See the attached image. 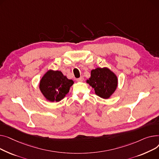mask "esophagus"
Here are the masks:
<instances>
[{"label": "esophagus", "mask_w": 159, "mask_h": 159, "mask_svg": "<svg viewBox=\"0 0 159 159\" xmlns=\"http://www.w3.org/2000/svg\"><path fill=\"white\" fill-rule=\"evenodd\" d=\"M83 80H84V78H83V76H81L80 78H79L76 79V80H77L78 81H83Z\"/></svg>", "instance_id": "1"}]
</instances>
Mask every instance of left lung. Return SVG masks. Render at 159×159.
Instances as JSON below:
<instances>
[{
    "label": "left lung",
    "mask_w": 159,
    "mask_h": 159,
    "mask_svg": "<svg viewBox=\"0 0 159 159\" xmlns=\"http://www.w3.org/2000/svg\"><path fill=\"white\" fill-rule=\"evenodd\" d=\"M94 89L99 97L108 99L113 94L117 86V78L108 68H97L91 71V77L87 81Z\"/></svg>",
    "instance_id": "1"
}]
</instances>
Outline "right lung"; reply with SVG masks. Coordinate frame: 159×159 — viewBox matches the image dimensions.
Returning <instances> with one entry per match:
<instances>
[{"label": "right lung", "mask_w": 159, "mask_h": 159, "mask_svg": "<svg viewBox=\"0 0 159 159\" xmlns=\"http://www.w3.org/2000/svg\"><path fill=\"white\" fill-rule=\"evenodd\" d=\"M74 81L63 76L61 71L49 70L42 78L40 89L44 97L50 101H60L69 92Z\"/></svg>", "instance_id": "right-lung-1"}]
</instances>
